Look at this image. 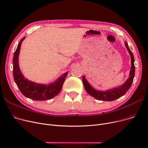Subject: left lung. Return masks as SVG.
I'll return each mask as SVG.
<instances>
[{
  "instance_id": "obj_1",
  "label": "left lung",
  "mask_w": 148,
  "mask_h": 148,
  "mask_svg": "<svg viewBox=\"0 0 148 148\" xmlns=\"http://www.w3.org/2000/svg\"><path fill=\"white\" fill-rule=\"evenodd\" d=\"M126 47L131 56V67L130 72V76L127 81L124 83L121 86H119L118 88H114L112 89L107 90L106 91H100L97 90L93 88L88 82L85 79V77L83 76L82 81L84 86L85 89L88 94L98 100L101 101H112L116 99H118L122 96L125 95L127 92L128 90L131 87L132 83L133 82V79L135 74V66H134V58L133 54L130 50L128 43L125 42Z\"/></svg>"
}]
</instances>
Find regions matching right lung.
Here are the masks:
<instances>
[{
	"label": "right lung",
	"instance_id": "add662e5",
	"mask_svg": "<svg viewBox=\"0 0 148 148\" xmlns=\"http://www.w3.org/2000/svg\"><path fill=\"white\" fill-rule=\"evenodd\" d=\"M23 38L18 44L13 57V76L18 88L26 97L35 101H45L52 99L60 92L68 73H64L55 82L50 84H42L34 83L26 79L21 73L18 65V56Z\"/></svg>",
	"mask_w": 148,
	"mask_h": 148
}]
</instances>
